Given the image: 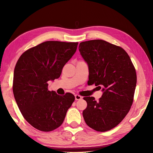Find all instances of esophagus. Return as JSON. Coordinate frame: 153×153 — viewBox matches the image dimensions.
Listing matches in <instances>:
<instances>
[{"instance_id":"esophagus-1","label":"esophagus","mask_w":153,"mask_h":153,"mask_svg":"<svg viewBox=\"0 0 153 153\" xmlns=\"http://www.w3.org/2000/svg\"><path fill=\"white\" fill-rule=\"evenodd\" d=\"M75 99H76V100H81V99H82V97L79 95H75Z\"/></svg>"}]
</instances>
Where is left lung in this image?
<instances>
[{
	"instance_id": "8db88e82",
	"label": "left lung",
	"mask_w": 153,
	"mask_h": 153,
	"mask_svg": "<svg viewBox=\"0 0 153 153\" xmlns=\"http://www.w3.org/2000/svg\"><path fill=\"white\" fill-rule=\"evenodd\" d=\"M79 51L89 66L87 84L103 91L97 101L93 97H84L87 103L84 120L94 130H110L131 108L137 83L135 67L123 48L104 40L82 42Z\"/></svg>"
}]
</instances>
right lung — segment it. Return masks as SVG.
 Returning <instances> with one entry per match:
<instances>
[{
	"label": "right lung",
	"mask_w": 153,
	"mask_h": 153,
	"mask_svg": "<svg viewBox=\"0 0 153 153\" xmlns=\"http://www.w3.org/2000/svg\"><path fill=\"white\" fill-rule=\"evenodd\" d=\"M78 43L43 42L23 53L16 64L13 93L25 120L33 128L48 132L60 127L75 97L58 95L48 89V82L60 76Z\"/></svg>",
	"instance_id": "obj_1"
}]
</instances>
